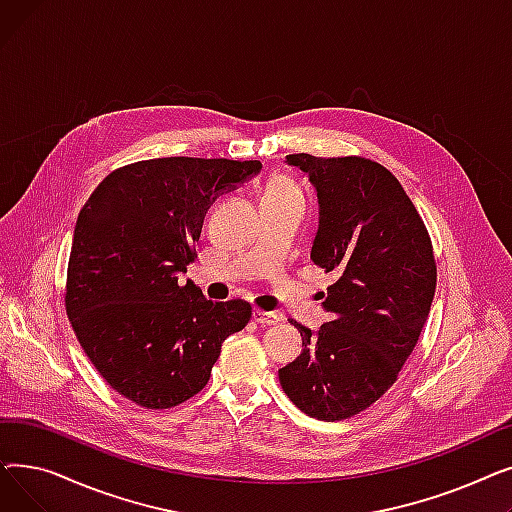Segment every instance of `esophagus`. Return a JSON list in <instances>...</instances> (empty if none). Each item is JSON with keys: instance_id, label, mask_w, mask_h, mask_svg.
<instances>
[{"instance_id": "obj_1", "label": "esophagus", "mask_w": 512, "mask_h": 512, "mask_svg": "<svg viewBox=\"0 0 512 512\" xmlns=\"http://www.w3.org/2000/svg\"><path fill=\"white\" fill-rule=\"evenodd\" d=\"M253 319L257 321V324H261V326H276L278 321H280V315L270 313V311L255 309V311H253Z\"/></svg>"}]
</instances>
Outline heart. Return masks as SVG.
I'll return each instance as SVG.
<instances>
[{
	"label": "heart",
	"instance_id": "b5f03b06",
	"mask_svg": "<svg viewBox=\"0 0 512 512\" xmlns=\"http://www.w3.org/2000/svg\"><path fill=\"white\" fill-rule=\"evenodd\" d=\"M261 201H303L299 184L286 174H276L267 182Z\"/></svg>",
	"mask_w": 512,
	"mask_h": 512
}]
</instances>
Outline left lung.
<instances>
[{"label": "left lung", "instance_id": "1", "mask_svg": "<svg viewBox=\"0 0 512 512\" xmlns=\"http://www.w3.org/2000/svg\"><path fill=\"white\" fill-rule=\"evenodd\" d=\"M309 174L319 199L311 259L338 280L301 357L278 371L286 396L305 415L342 421L365 411L398 380L425 326L436 292L427 228L396 176L365 157L286 155Z\"/></svg>", "mask_w": 512, "mask_h": 512}]
</instances>
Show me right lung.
Returning <instances> with one entry per match:
<instances>
[{"mask_svg": "<svg viewBox=\"0 0 512 512\" xmlns=\"http://www.w3.org/2000/svg\"><path fill=\"white\" fill-rule=\"evenodd\" d=\"M259 161L157 157L107 174L80 209L66 313L83 351L118 394L172 409L209 382L222 342L251 305L213 303L178 278L193 263L205 213L257 174Z\"/></svg>", "mask_w": 512, "mask_h": 512, "instance_id": "right-lung-1", "label": "right lung"}]
</instances>
